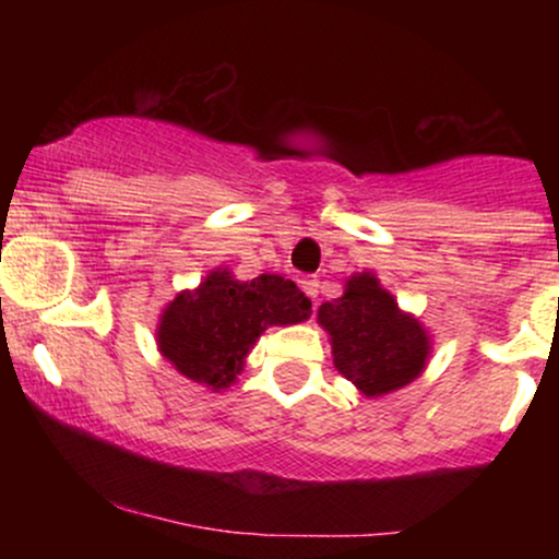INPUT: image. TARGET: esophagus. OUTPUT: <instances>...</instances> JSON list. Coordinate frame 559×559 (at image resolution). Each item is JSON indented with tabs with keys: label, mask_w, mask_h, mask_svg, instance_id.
<instances>
[{
	"label": "esophagus",
	"mask_w": 559,
	"mask_h": 559,
	"mask_svg": "<svg viewBox=\"0 0 559 559\" xmlns=\"http://www.w3.org/2000/svg\"><path fill=\"white\" fill-rule=\"evenodd\" d=\"M299 286H301V292H305L312 301L318 299V292H320V281L318 278H301Z\"/></svg>",
	"instance_id": "obj_1"
}]
</instances>
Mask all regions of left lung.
Returning a JSON list of instances; mask_svg holds the SVG:
<instances>
[{
    "label": "left lung",
    "mask_w": 559,
    "mask_h": 559,
    "mask_svg": "<svg viewBox=\"0 0 559 559\" xmlns=\"http://www.w3.org/2000/svg\"><path fill=\"white\" fill-rule=\"evenodd\" d=\"M318 323L331 333L333 362L365 396H381L420 376L428 338L418 320L400 312L376 275L360 273L344 297L323 301Z\"/></svg>",
    "instance_id": "obj_1"
}]
</instances>
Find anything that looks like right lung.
I'll list each match as a JSON object with an SVG mask.
<instances>
[{"instance_id": "right-lung-1", "label": "right lung", "mask_w": 559, "mask_h": 559, "mask_svg": "<svg viewBox=\"0 0 559 559\" xmlns=\"http://www.w3.org/2000/svg\"><path fill=\"white\" fill-rule=\"evenodd\" d=\"M310 312L312 301L294 281L275 273L234 281L226 271H215L194 292L170 301L157 344L178 373L217 391L236 381L243 357L267 325L301 323Z\"/></svg>"}]
</instances>
